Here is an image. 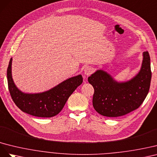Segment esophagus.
I'll list each match as a JSON object with an SVG mask.
<instances>
[{
    "label": "esophagus",
    "instance_id": "esophagus-1",
    "mask_svg": "<svg viewBox=\"0 0 157 157\" xmlns=\"http://www.w3.org/2000/svg\"><path fill=\"white\" fill-rule=\"evenodd\" d=\"M93 71H94V68H93V67L87 66V67H86V68H85V70H84V74L87 76H89L93 72Z\"/></svg>",
    "mask_w": 157,
    "mask_h": 157
}]
</instances>
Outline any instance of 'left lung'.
<instances>
[{
    "label": "left lung",
    "instance_id": "obj_1",
    "mask_svg": "<svg viewBox=\"0 0 157 157\" xmlns=\"http://www.w3.org/2000/svg\"><path fill=\"white\" fill-rule=\"evenodd\" d=\"M151 80L150 56L143 52L141 66L138 73L126 82H118L106 71L99 69L88 78L94 88L93 106L106 117H118L137 109L149 93Z\"/></svg>",
    "mask_w": 157,
    "mask_h": 157
}]
</instances>
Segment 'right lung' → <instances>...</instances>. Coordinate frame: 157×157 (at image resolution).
I'll return each mask as SVG.
<instances>
[{
	"mask_svg": "<svg viewBox=\"0 0 157 157\" xmlns=\"http://www.w3.org/2000/svg\"><path fill=\"white\" fill-rule=\"evenodd\" d=\"M11 58L7 70L9 91L16 105L23 111L37 117L51 118L59 114L66 101L83 82L81 74L67 79L48 91L26 93L22 92L14 83L12 75Z\"/></svg>",
	"mask_w": 157,
	"mask_h": 157,
	"instance_id": "right-lung-1",
	"label": "right lung"
}]
</instances>
